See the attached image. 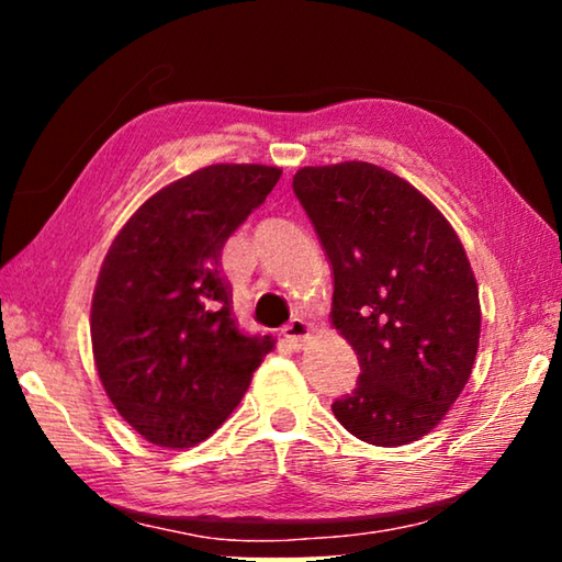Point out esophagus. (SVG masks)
<instances>
[{
    "instance_id": "esophagus-1",
    "label": "esophagus",
    "mask_w": 562,
    "mask_h": 562,
    "mask_svg": "<svg viewBox=\"0 0 562 562\" xmlns=\"http://www.w3.org/2000/svg\"><path fill=\"white\" fill-rule=\"evenodd\" d=\"M310 335H312V325H310V322L300 319V317H294L292 322H288V325H284V329H282V337L288 339L294 349H302L304 341L310 339Z\"/></svg>"
}]
</instances>
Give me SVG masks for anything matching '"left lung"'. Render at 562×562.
I'll use <instances>...</instances> for the list:
<instances>
[{"instance_id": "left-lung-1", "label": "left lung", "mask_w": 562, "mask_h": 562, "mask_svg": "<svg viewBox=\"0 0 562 562\" xmlns=\"http://www.w3.org/2000/svg\"><path fill=\"white\" fill-rule=\"evenodd\" d=\"M335 272L331 327L359 357L337 422L374 446H404L441 424L469 382L481 337L479 282L429 198L364 160L292 178Z\"/></svg>"}]
</instances>
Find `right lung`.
I'll return each instance as SVG.
<instances>
[{"label":"right lung","mask_w":562,"mask_h":562,"mask_svg":"<svg viewBox=\"0 0 562 562\" xmlns=\"http://www.w3.org/2000/svg\"><path fill=\"white\" fill-rule=\"evenodd\" d=\"M280 176L260 164L201 168L113 237L91 300L93 361L111 404L150 443L205 441L274 349L270 335L237 329L221 252Z\"/></svg>","instance_id":"obj_1"}]
</instances>
